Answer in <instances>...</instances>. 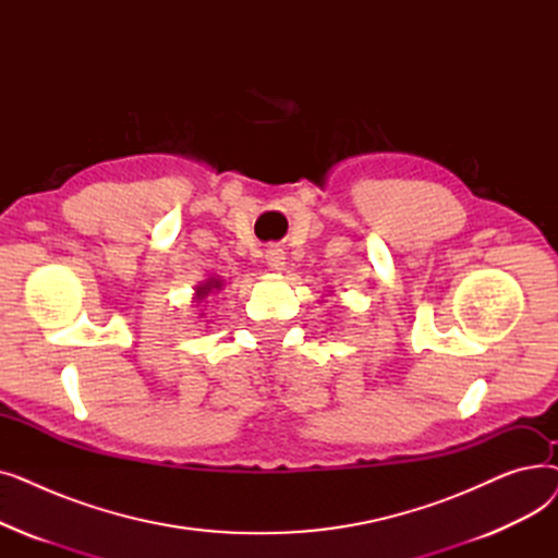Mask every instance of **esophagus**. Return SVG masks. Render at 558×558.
<instances>
[{"instance_id":"esophagus-1","label":"esophagus","mask_w":558,"mask_h":558,"mask_svg":"<svg viewBox=\"0 0 558 558\" xmlns=\"http://www.w3.org/2000/svg\"><path fill=\"white\" fill-rule=\"evenodd\" d=\"M264 259H267V264L269 267L274 269V271H284V259H287V255H284V251L280 248V246H271V248H267V253H264Z\"/></svg>"}]
</instances>
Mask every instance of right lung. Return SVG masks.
Wrapping results in <instances>:
<instances>
[{
    "label": "right lung",
    "instance_id": "right-lung-1",
    "mask_svg": "<svg viewBox=\"0 0 558 558\" xmlns=\"http://www.w3.org/2000/svg\"><path fill=\"white\" fill-rule=\"evenodd\" d=\"M223 284H226V282H223L221 278H208L205 282H201V284L196 287V294H194L196 303L205 301L210 294H219V291L223 289Z\"/></svg>",
    "mask_w": 558,
    "mask_h": 558
}]
</instances>
